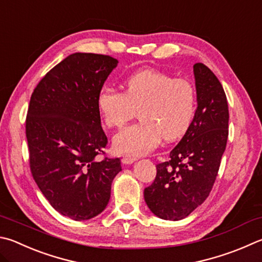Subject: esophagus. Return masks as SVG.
<instances>
[{
  "label": "esophagus",
  "instance_id": "obj_1",
  "mask_svg": "<svg viewBox=\"0 0 262 262\" xmlns=\"http://www.w3.org/2000/svg\"><path fill=\"white\" fill-rule=\"evenodd\" d=\"M121 160H122L123 164L129 165V164L134 163V161L136 160V157H133V156H123Z\"/></svg>",
  "mask_w": 262,
  "mask_h": 262
}]
</instances>
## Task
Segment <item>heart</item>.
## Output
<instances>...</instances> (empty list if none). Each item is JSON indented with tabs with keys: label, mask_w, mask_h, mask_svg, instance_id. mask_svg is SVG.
I'll return each instance as SVG.
<instances>
[{
	"label": "heart",
	"mask_w": 262,
	"mask_h": 262,
	"mask_svg": "<svg viewBox=\"0 0 262 262\" xmlns=\"http://www.w3.org/2000/svg\"><path fill=\"white\" fill-rule=\"evenodd\" d=\"M123 92L104 85L96 95L103 122L119 128L137 115L140 120L121 129L113 146L121 154L141 156L155 149L163 137L177 141L187 134L196 113L197 96L187 79L155 69H143L123 79Z\"/></svg>",
	"instance_id": "obj_1"
}]
</instances>
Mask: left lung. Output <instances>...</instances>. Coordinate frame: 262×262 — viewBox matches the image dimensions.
I'll return each mask as SVG.
<instances>
[{
  "label": "left lung",
  "instance_id": "8db88e82",
  "mask_svg": "<svg viewBox=\"0 0 262 262\" xmlns=\"http://www.w3.org/2000/svg\"><path fill=\"white\" fill-rule=\"evenodd\" d=\"M193 73L198 106L192 125L144 189L147 207L164 220H182L205 202L227 145L229 110L222 84L202 63L193 65Z\"/></svg>",
  "mask_w": 262,
  "mask_h": 262
}]
</instances>
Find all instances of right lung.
<instances>
[{
    "instance_id": "obj_1",
    "label": "right lung",
    "mask_w": 262,
    "mask_h": 262,
    "mask_svg": "<svg viewBox=\"0 0 262 262\" xmlns=\"http://www.w3.org/2000/svg\"><path fill=\"white\" fill-rule=\"evenodd\" d=\"M117 64L107 55H70L41 79L28 105L32 177L50 205L75 221L104 211L121 170L120 158L104 152L107 137L96 106L98 90Z\"/></svg>"
}]
</instances>
